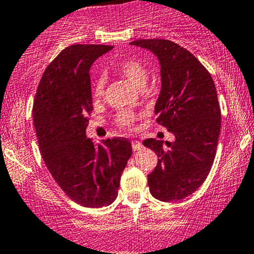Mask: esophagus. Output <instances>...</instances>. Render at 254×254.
<instances>
[{
	"instance_id": "34e87169",
	"label": "esophagus",
	"mask_w": 254,
	"mask_h": 254,
	"mask_svg": "<svg viewBox=\"0 0 254 254\" xmlns=\"http://www.w3.org/2000/svg\"><path fill=\"white\" fill-rule=\"evenodd\" d=\"M142 144L140 141H138V140H133L132 141V149L134 150V151H139V150H141L142 149Z\"/></svg>"
}]
</instances>
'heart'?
Listing matches in <instances>:
<instances>
[{"label":"heart","instance_id":"b5f03b06","mask_svg":"<svg viewBox=\"0 0 254 254\" xmlns=\"http://www.w3.org/2000/svg\"><path fill=\"white\" fill-rule=\"evenodd\" d=\"M114 70L126 78L128 81L132 82L133 85L139 89L145 87V84L147 81V70L145 65L139 60L133 58L121 59L116 61L113 64ZM104 87H105V76L99 75L93 82L92 92L95 98H101L104 95ZM136 120L135 114L124 110L118 115V122L120 126L125 128H130L134 126V122Z\"/></svg>","mask_w":254,"mask_h":254}]
</instances>
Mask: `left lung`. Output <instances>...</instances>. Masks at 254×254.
I'll return each instance as SVG.
<instances>
[{
	"instance_id": "8db88e82",
	"label": "left lung",
	"mask_w": 254,
	"mask_h": 254,
	"mask_svg": "<svg viewBox=\"0 0 254 254\" xmlns=\"http://www.w3.org/2000/svg\"><path fill=\"white\" fill-rule=\"evenodd\" d=\"M130 45L155 54L161 65V91L155 114L175 140L150 138L144 146L158 162L147 175L152 196L178 201L194 193L211 170L221 132V109L215 84L189 50L167 39H138Z\"/></svg>"
}]
</instances>
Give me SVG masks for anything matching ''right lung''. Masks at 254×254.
I'll use <instances>...</instances> for the list:
<instances>
[{"instance_id":"right-lung-1","label":"right lung","mask_w":254,"mask_h":254,"mask_svg":"<svg viewBox=\"0 0 254 254\" xmlns=\"http://www.w3.org/2000/svg\"><path fill=\"white\" fill-rule=\"evenodd\" d=\"M113 48H65L45 69L33 103V125L45 165L65 194L86 207H103L115 200L132 156L126 138L95 145L86 136L87 115L93 109L90 68Z\"/></svg>"}]
</instances>
